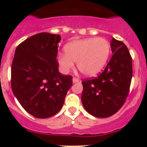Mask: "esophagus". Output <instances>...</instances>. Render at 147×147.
<instances>
[{
	"label": "esophagus",
	"instance_id": "esophagus-1",
	"mask_svg": "<svg viewBox=\"0 0 147 147\" xmlns=\"http://www.w3.org/2000/svg\"><path fill=\"white\" fill-rule=\"evenodd\" d=\"M79 81H80V80H79L78 78H76V77L73 78V82H78Z\"/></svg>",
	"mask_w": 147,
	"mask_h": 147
}]
</instances>
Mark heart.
I'll use <instances>...</instances> for the list:
<instances>
[{
    "instance_id": "b5f03b06",
    "label": "heart",
    "mask_w": 147,
    "mask_h": 147,
    "mask_svg": "<svg viewBox=\"0 0 147 147\" xmlns=\"http://www.w3.org/2000/svg\"><path fill=\"white\" fill-rule=\"evenodd\" d=\"M65 54H60L58 62L61 68L67 73L74 67L82 74L91 76L97 74L105 65L110 51V45L104 38H87L75 40L65 46Z\"/></svg>"
}]
</instances>
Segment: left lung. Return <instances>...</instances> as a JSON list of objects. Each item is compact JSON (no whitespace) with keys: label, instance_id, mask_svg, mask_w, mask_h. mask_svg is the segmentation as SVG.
Returning <instances> with one entry per match:
<instances>
[{"label":"left lung","instance_id":"1","mask_svg":"<svg viewBox=\"0 0 147 147\" xmlns=\"http://www.w3.org/2000/svg\"><path fill=\"white\" fill-rule=\"evenodd\" d=\"M113 56L96 77L82 81V102L93 116L107 118L117 113L124 105L130 88L132 59L125 44L113 38Z\"/></svg>","mask_w":147,"mask_h":147}]
</instances>
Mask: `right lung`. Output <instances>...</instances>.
I'll return each instance as SVG.
<instances>
[{
	"instance_id": "add662e5",
	"label": "right lung",
	"mask_w": 147,
	"mask_h": 147,
	"mask_svg": "<svg viewBox=\"0 0 147 147\" xmlns=\"http://www.w3.org/2000/svg\"><path fill=\"white\" fill-rule=\"evenodd\" d=\"M58 34L42 32L28 37L15 50L11 68L12 92L22 107L39 119L62 108L72 76L58 71Z\"/></svg>"
}]
</instances>
